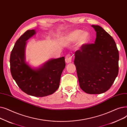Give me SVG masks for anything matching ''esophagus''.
Masks as SVG:
<instances>
[{"label":"esophagus","instance_id":"1","mask_svg":"<svg viewBox=\"0 0 127 127\" xmlns=\"http://www.w3.org/2000/svg\"><path fill=\"white\" fill-rule=\"evenodd\" d=\"M65 62L67 63H70L72 62V56L70 54H68L65 56Z\"/></svg>","mask_w":127,"mask_h":127}]
</instances>
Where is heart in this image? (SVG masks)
<instances>
[{
	"label": "heart",
	"mask_w": 127,
	"mask_h": 127,
	"mask_svg": "<svg viewBox=\"0 0 127 127\" xmlns=\"http://www.w3.org/2000/svg\"><path fill=\"white\" fill-rule=\"evenodd\" d=\"M67 39L71 42L76 40V45L80 47L89 41L90 34L86 31L82 32L81 30H75L68 34Z\"/></svg>",
	"instance_id": "obj_1"
}]
</instances>
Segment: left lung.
Returning a JSON list of instances; mask_svg holds the SVG:
<instances>
[{"label":"left lung","instance_id":"left-lung-1","mask_svg":"<svg viewBox=\"0 0 127 127\" xmlns=\"http://www.w3.org/2000/svg\"><path fill=\"white\" fill-rule=\"evenodd\" d=\"M94 43L85 44L75 52L74 64L80 86L89 94H100L109 89L118 75L119 52L115 42L98 25Z\"/></svg>","mask_w":127,"mask_h":127}]
</instances>
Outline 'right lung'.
<instances>
[{"mask_svg": "<svg viewBox=\"0 0 127 127\" xmlns=\"http://www.w3.org/2000/svg\"><path fill=\"white\" fill-rule=\"evenodd\" d=\"M28 30L19 38L12 50L10 71L13 79L23 92L37 97L53 94L59 86L60 77L65 68L64 57L52 59L41 68L34 70L25 63L26 41L35 34Z\"/></svg>", "mask_w": 127, "mask_h": 127, "instance_id": "add662e5", "label": "right lung"}]
</instances>
